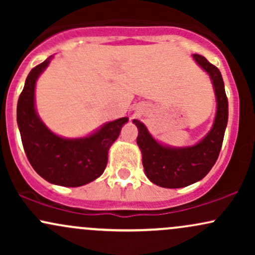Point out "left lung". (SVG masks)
Returning a JSON list of instances; mask_svg holds the SVG:
<instances>
[{
  "instance_id": "left-lung-1",
  "label": "left lung",
  "mask_w": 255,
  "mask_h": 255,
  "mask_svg": "<svg viewBox=\"0 0 255 255\" xmlns=\"http://www.w3.org/2000/svg\"><path fill=\"white\" fill-rule=\"evenodd\" d=\"M193 57L210 74L217 97V113L210 133L191 147L170 148L157 142L144 124L133 121L139 129L136 142L142 153L146 176L164 188H182L209 174L219 156L228 124V98L221 72L201 55L194 54Z\"/></svg>"
}]
</instances>
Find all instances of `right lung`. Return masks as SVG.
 Instances as JSON below:
<instances>
[{
    "instance_id": "right-lung-1",
    "label": "right lung",
    "mask_w": 255,
    "mask_h": 255,
    "mask_svg": "<svg viewBox=\"0 0 255 255\" xmlns=\"http://www.w3.org/2000/svg\"><path fill=\"white\" fill-rule=\"evenodd\" d=\"M50 61L32 68L26 78L16 108V121L22 146L32 168L48 182L64 187H80L103 174L108 151L118 139L122 118L109 122L92 135L83 139H63L44 126L34 109V86Z\"/></svg>"
}]
</instances>
